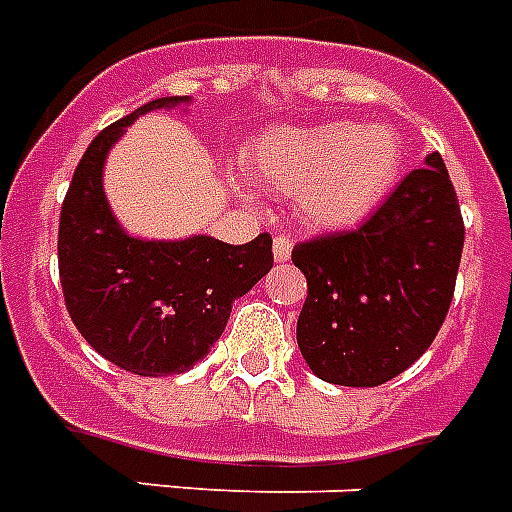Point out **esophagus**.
Listing matches in <instances>:
<instances>
[{
  "mask_svg": "<svg viewBox=\"0 0 512 512\" xmlns=\"http://www.w3.org/2000/svg\"><path fill=\"white\" fill-rule=\"evenodd\" d=\"M292 247H295L292 236H276V239H273V257H276L279 263H284V260H289V255H292Z\"/></svg>",
  "mask_w": 512,
  "mask_h": 512,
  "instance_id": "34e87169",
  "label": "esophagus"
}]
</instances>
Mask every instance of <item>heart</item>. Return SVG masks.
Here are the masks:
<instances>
[{"label": "heart", "mask_w": 512, "mask_h": 512, "mask_svg": "<svg viewBox=\"0 0 512 512\" xmlns=\"http://www.w3.org/2000/svg\"><path fill=\"white\" fill-rule=\"evenodd\" d=\"M404 146L388 127L327 122L276 127L247 148L244 172L263 191L295 196L313 228H348L364 220L401 175Z\"/></svg>", "instance_id": "obj_1"}]
</instances>
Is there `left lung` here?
Returning <instances> with one entry per match:
<instances>
[{"instance_id":"obj_1","label":"left lung","mask_w":512,"mask_h":512,"mask_svg":"<svg viewBox=\"0 0 512 512\" xmlns=\"http://www.w3.org/2000/svg\"><path fill=\"white\" fill-rule=\"evenodd\" d=\"M465 223L441 154L412 170L353 228L300 241L308 297L297 345L321 380L374 388L436 340L457 284Z\"/></svg>"}]
</instances>
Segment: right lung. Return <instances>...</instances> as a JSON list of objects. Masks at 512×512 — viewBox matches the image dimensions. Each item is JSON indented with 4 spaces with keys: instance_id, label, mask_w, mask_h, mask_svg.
Instances as JSON below:
<instances>
[{
    "instance_id": "1",
    "label": "right lung",
    "mask_w": 512,
    "mask_h": 512,
    "mask_svg": "<svg viewBox=\"0 0 512 512\" xmlns=\"http://www.w3.org/2000/svg\"><path fill=\"white\" fill-rule=\"evenodd\" d=\"M188 98L151 100L100 132L76 164L60 207L58 271L68 316L111 364L140 377L188 372L223 335L231 305L273 265V241L209 236L143 241L108 209L103 162L132 119Z\"/></svg>"
}]
</instances>
